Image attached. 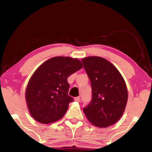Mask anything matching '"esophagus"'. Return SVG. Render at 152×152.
Here are the masks:
<instances>
[{"instance_id":"esophagus-1","label":"esophagus","mask_w":152,"mask_h":152,"mask_svg":"<svg viewBox=\"0 0 152 152\" xmlns=\"http://www.w3.org/2000/svg\"><path fill=\"white\" fill-rule=\"evenodd\" d=\"M75 100L76 102H79L81 101V99L79 97H75Z\"/></svg>"}]
</instances>
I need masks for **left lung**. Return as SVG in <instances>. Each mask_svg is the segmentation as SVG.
<instances>
[{
    "label": "left lung",
    "instance_id": "1",
    "mask_svg": "<svg viewBox=\"0 0 152 152\" xmlns=\"http://www.w3.org/2000/svg\"><path fill=\"white\" fill-rule=\"evenodd\" d=\"M83 67L92 86V100L83 109L90 123L106 128L120 120L127 103L125 81L118 69L103 58H83Z\"/></svg>",
    "mask_w": 152,
    "mask_h": 152
}]
</instances>
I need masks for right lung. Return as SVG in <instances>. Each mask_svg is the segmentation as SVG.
<instances>
[{"mask_svg": "<svg viewBox=\"0 0 152 152\" xmlns=\"http://www.w3.org/2000/svg\"><path fill=\"white\" fill-rule=\"evenodd\" d=\"M83 67L77 58L57 56L43 63L30 77L26 100L30 115L41 124L61 119L73 99L68 94L67 78Z\"/></svg>", "mask_w": 152, "mask_h": 152, "instance_id": "1", "label": "right lung"}]
</instances>
